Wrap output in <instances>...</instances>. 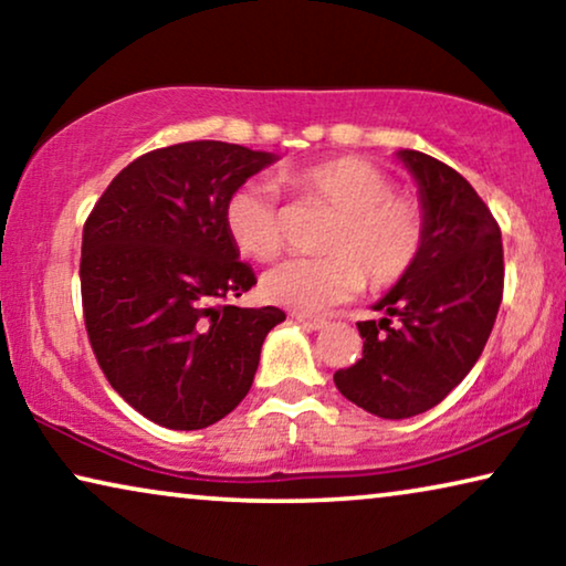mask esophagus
<instances>
[{
  "mask_svg": "<svg viewBox=\"0 0 566 566\" xmlns=\"http://www.w3.org/2000/svg\"><path fill=\"white\" fill-rule=\"evenodd\" d=\"M291 319H296L298 324H304L308 329H322L327 327V319L324 316H306V314H291Z\"/></svg>",
  "mask_w": 566,
  "mask_h": 566,
  "instance_id": "esophagus-1",
  "label": "esophagus"
}]
</instances>
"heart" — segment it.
Instances as JSON below:
<instances>
[{
  "label": "heart",
  "mask_w": 566,
  "mask_h": 566,
  "mask_svg": "<svg viewBox=\"0 0 566 566\" xmlns=\"http://www.w3.org/2000/svg\"><path fill=\"white\" fill-rule=\"evenodd\" d=\"M298 206L332 211L319 250L324 258L285 260L262 277L270 304L314 314L355 296L363 285L389 289L409 275L428 239V213L389 172L360 157H332L277 172ZM223 229L247 258L273 260L283 250L285 221L273 192L247 182L223 203Z\"/></svg>",
  "instance_id": "1"
}]
</instances>
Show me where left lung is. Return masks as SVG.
Masks as SVG:
<instances>
[{"label":"left lung","mask_w":566,"mask_h":566,"mask_svg":"<svg viewBox=\"0 0 566 566\" xmlns=\"http://www.w3.org/2000/svg\"><path fill=\"white\" fill-rule=\"evenodd\" d=\"M399 159L420 185L428 239L405 281L374 306L384 319L358 322L363 358L335 374L345 399L384 420L428 412L467 378L505 285L500 227L467 177L422 151Z\"/></svg>","instance_id":"1"}]
</instances>
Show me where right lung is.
Here are the masks:
<instances>
[{
	"label": "right lung",
	"mask_w": 566,
	"mask_h": 566,
	"mask_svg": "<svg viewBox=\"0 0 566 566\" xmlns=\"http://www.w3.org/2000/svg\"><path fill=\"white\" fill-rule=\"evenodd\" d=\"M275 157L185 142L123 167L82 231V312L92 353L136 412L200 430L250 391L275 306L231 298L258 277L223 229V203Z\"/></svg>",
	"instance_id": "add662e5"
}]
</instances>
